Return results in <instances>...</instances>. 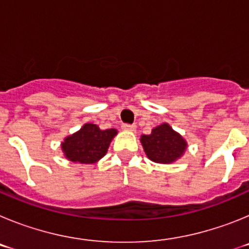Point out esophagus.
Returning a JSON list of instances; mask_svg holds the SVG:
<instances>
[{
    "label": "esophagus",
    "mask_w": 249,
    "mask_h": 249,
    "mask_svg": "<svg viewBox=\"0 0 249 249\" xmlns=\"http://www.w3.org/2000/svg\"><path fill=\"white\" fill-rule=\"evenodd\" d=\"M122 128L124 131H136V124H128V123H123Z\"/></svg>",
    "instance_id": "esophagus-1"
}]
</instances>
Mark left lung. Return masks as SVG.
<instances>
[{
	"instance_id": "obj_1",
	"label": "left lung",
	"mask_w": 249,
	"mask_h": 249,
	"mask_svg": "<svg viewBox=\"0 0 249 249\" xmlns=\"http://www.w3.org/2000/svg\"><path fill=\"white\" fill-rule=\"evenodd\" d=\"M147 157L156 163H172L181 158L187 142L168 123H162L152 129L151 135L141 136Z\"/></svg>"
}]
</instances>
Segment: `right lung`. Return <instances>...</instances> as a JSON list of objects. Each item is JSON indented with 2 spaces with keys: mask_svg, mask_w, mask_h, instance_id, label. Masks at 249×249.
Segmentation results:
<instances>
[{
  "mask_svg": "<svg viewBox=\"0 0 249 249\" xmlns=\"http://www.w3.org/2000/svg\"><path fill=\"white\" fill-rule=\"evenodd\" d=\"M117 129H101L97 124L86 123L80 131L65 138L61 147L65 157L71 162L96 163L107 153Z\"/></svg>",
  "mask_w": 249,
  "mask_h": 249,
  "instance_id": "add662e5",
  "label": "right lung"
}]
</instances>
